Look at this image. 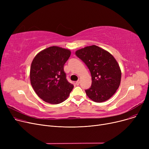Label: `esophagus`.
I'll return each instance as SVG.
<instances>
[{
    "instance_id": "34e87169",
    "label": "esophagus",
    "mask_w": 149,
    "mask_h": 149,
    "mask_svg": "<svg viewBox=\"0 0 149 149\" xmlns=\"http://www.w3.org/2000/svg\"><path fill=\"white\" fill-rule=\"evenodd\" d=\"M80 80H78V81H76L75 84H76V85H77V86H79V85L80 84Z\"/></svg>"
}]
</instances>
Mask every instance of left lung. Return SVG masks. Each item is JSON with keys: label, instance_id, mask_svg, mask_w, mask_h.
<instances>
[{"label": "left lung", "instance_id": "1", "mask_svg": "<svg viewBox=\"0 0 149 149\" xmlns=\"http://www.w3.org/2000/svg\"><path fill=\"white\" fill-rule=\"evenodd\" d=\"M75 54L91 74L92 85L85 90L87 96L97 103L111 98L118 89L121 78L120 66L112 55L96 45L84 47Z\"/></svg>", "mask_w": 149, "mask_h": 149}]
</instances>
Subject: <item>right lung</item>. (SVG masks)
Wrapping results in <instances>:
<instances>
[{
    "label": "right lung",
    "instance_id": "add662e5",
    "mask_svg": "<svg viewBox=\"0 0 149 149\" xmlns=\"http://www.w3.org/2000/svg\"><path fill=\"white\" fill-rule=\"evenodd\" d=\"M70 50L54 46L38 52L30 69V81L37 95L46 103L57 104L69 97L74 85L68 82L64 65Z\"/></svg>",
    "mask_w": 149,
    "mask_h": 149
}]
</instances>
